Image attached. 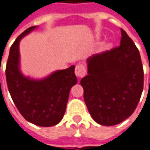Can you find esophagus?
I'll use <instances>...</instances> for the list:
<instances>
[{
  "instance_id": "34e87169",
  "label": "esophagus",
  "mask_w": 150,
  "mask_h": 150,
  "mask_svg": "<svg viewBox=\"0 0 150 150\" xmlns=\"http://www.w3.org/2000/svg\"><path fill=\"white\" fill-rule=\"evenodd\" d=\"M85 68L83 65H78L75 67V74L78 78H82L83 76L85 75Z\"/></svg>"
}]
</instances>
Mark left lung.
Instances as JSON below:
<instances>
[{
	"label": "left lung",
	"mask_w": 150,
	"mask_h": 150,
	"mask_svg": "<svg viewBox=\"0 0 150 150\" xmlns=\"http://www.w3.org/2000/svg\"><path fill=\"white\" fill-rule=\"evenodd\" d=\"M119 47L87 59L88 75L80 80L90 115L104 126L119 124L132 115L143 91L139 50L122 29Z\"/></svg>",
	"instance_id": "left-lung-1"
}]
</instances>
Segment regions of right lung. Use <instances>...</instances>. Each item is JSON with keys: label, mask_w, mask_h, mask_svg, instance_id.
<instances>
[{"label": "right lung", "mask_w": 150, "mask_h": 150, "mask_svg": "<svg viewBox=\"0 0 150 150\" xmlns=\"http://www.w3.org/2000/svg\"><path fill=\"white\" fill-rule=\"evenodd\" d=\"M37 28L33 26L25 30L11 46L6 64V82L13 103L24 119L37 126L52 127L63 118L69 93L77 83V78L75 66L56 71L40 79L22 73L19 43Z\"/></svg>", "instance_id": "right-lung-1"}]
</instances>
